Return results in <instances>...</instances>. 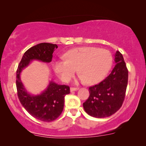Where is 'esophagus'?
Here are the masks:
<instances>
[{
    "label": "esophagus",
    "instance_id": "34e87169",
    "mask_svg": "<svg viewBox=\"0 0 146 146\" xmlns=\"http://www.w3.org/2000/svg\"><path fill=\"white\" fill-rule=\"evenodd\" d=\"M78 90V88H70V92H75Z\"/></svg>",
    "mask_w": 146,
    "mask_h": 146
}]
</instances>
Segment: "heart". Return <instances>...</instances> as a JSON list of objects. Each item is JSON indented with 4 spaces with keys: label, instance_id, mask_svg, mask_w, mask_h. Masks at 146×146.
<instances>
[{
    "label": "heart",
    "instance_id": "b5f03b06",
    "mask_svg": "<svg viewBox=\"0 0 146 146\" xmlns=\"http://www.w3.org/2000/svg\"><path fill=\"white\" fill-rule=\"evenodd\" d=\"M65 59L53 62L52 68L62 80L67 82L77 68L79 79L88 84L98 83L106 77L112 66L111 53L96 47H79L66 52Z\"/></svg>",
    "mask_w": 146,
    "mask_h": 146
}]
</instances>
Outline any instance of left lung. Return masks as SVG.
Segmentation results:
<instances>
[{
  "label": "left lung",
  "instance_id": "1",
  "mask_svg": "<svg viewBox=\"0 0 146 146\" xmlns=\"http://www.w3.org/2000/svg\"><path fill=\"white\" fill-rule=\"evenodd\" d=\"M115 65L111 72L98 84L89 88L90 96L83 103L86 112L91 116L109 117L120 108L125 98L128 71L119 51L114 55Z\"/></svg>",
  "mask_w": 146,
  "mask_h": 146
}]
</instances>
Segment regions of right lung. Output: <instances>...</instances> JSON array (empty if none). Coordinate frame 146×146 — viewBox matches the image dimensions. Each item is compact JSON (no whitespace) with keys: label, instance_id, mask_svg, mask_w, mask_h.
Segmentation results:
<instances>
[{"label":"right lung","instance_id":"right-lung-1","mask_svg":"<svg viewBox=\"0 0 146 146\" xmlns=\"http://www.w3.org/2000/svg\"><path fill=\"white\" fill-rule=\"evenodd\" d=\"M56 44L40 43L34 46L25 52L17 70V84L18 97L26 110L35 118L43 121L55 120L64 109V97L70 94V88L66 85H60L52 80L40 94L35 95L29 93L22 82V71L33 62L38 60L44 63L52 61V54Z\"/></svg>","mask_w":146,"mask_h":146}]
</instances>
